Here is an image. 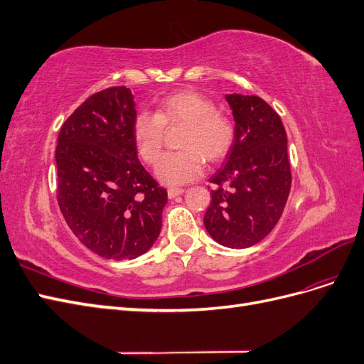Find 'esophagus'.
Here are the masks:
<instances>
[{
	"label": "esophagus",
	"mask_w": 364,
	"mask_h": 364,
	"mask_svg": "<svg viewBox=\"0 0 364 364\" xmlns=\"http://www.w3.org/2000/svg\"><path fill=\"white\" fill-rule=\"evenodd\" d=\"M183 188H170L168 191H167V194H168V199H174V197H178V196H181V194H183Z\"/></svg>",
	"instance_id": "34e87169"
}]
</instances>
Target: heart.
Segmentation results:
<instances>
[{
  "label": "heart",
  "instance_id": "heart-1",
  "mask_svg": "<svg viewBox=\"0 0 364 364\" xmlns=\"http://www.w3.org/2000/svg\"><path fill=\"white\" fill-rule=\"evenodd\" d=\"M185 123L181 147L158 161L156 178L170 186L196 181L203 171V158L215 162L225 158L232 147L235 129L232 121L215 111L214 103L196 91H181L161 100L156 114L142 111L132 123L138 155L153 164L162 150L165 126Z\"/></svg>",
  "mask_w": 364,
  "mask_h": 364
}]
</instances>
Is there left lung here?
I'll return each mask as SVG.
<instances>
[{"mask_svg": "<svg viewBox=\"0 0 364 364\" xmlns=\"http://www.w3.org/2000/svg\"><path fill=\"white\" fill-rule=\"evenodd\" d=\"M226 102L235 136L223 165L209 179L215 188L203 223L218 245L246 249L272 232L287 203L291 186L287 134L279 115L262 98L228 94Z\"/></svg>", "mask_w": 364, "mask_h": 364, "instance_id": "obj_1", "label": "left lung"}]
</instances>
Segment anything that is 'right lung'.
Returning <instances> with one entry per match:
<instances>
[{"label":"right lung","instance_id":"add662e5","mask_svg":"<svg viewBox=\"0 0 364 364\" xmlns=\"http://www.w3.org/2000/svg\"><path fill=\"white\" fill-rule=\"evenodd\" d=\"M135 117L129 87H107L75 109L58 138L60 211L74 235L106 259H134L155 245L168 199L138 159Z\"/></svg>","mask_w":364,"mask_h":364}]
</instances>
